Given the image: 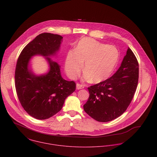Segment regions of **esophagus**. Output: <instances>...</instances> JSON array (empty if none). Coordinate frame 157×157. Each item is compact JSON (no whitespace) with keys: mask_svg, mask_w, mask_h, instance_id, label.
I'll return each instance as SVG.
<instances>
[{"mask_svg":"<svg viewBox=\"0 0 157 157\" xmlns=\"http://www.w3.org/2000/svg\"><path fill=\"white\" fill-rule=\"evenodd\" d=\"M84 87L83 85L82 84H80L79 83H77L76 84V89H83Z\"/></svg>","mask_w":157,"mask_h":157,"instance_id":"1","label":"esophagus"}]
</instances>
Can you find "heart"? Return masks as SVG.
Returning <instances> with one entry per match:
<instances>
[{
    "label": "heart",
    "mask_w": 157,
    "mask_h": 157,
    "mask_svg": "<svg viewBox=\"0 0 157 157\" xmlns=\"http://www.w3.org/2000/svg\"><path fill=\"white\" fill-rule=\"evenodd\" d=\"M119 59L117 50L97 40L84 37L77 44L75 50L68 52L65 70L71 79H75L82 68L83 79L99 83L106 79L113 72Z\"/></svg>",
    "instance_id": "b5f03b06"
}]
</instances>
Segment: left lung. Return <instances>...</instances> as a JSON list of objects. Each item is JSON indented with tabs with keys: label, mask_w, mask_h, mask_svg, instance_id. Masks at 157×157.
Segmentation results:
<instances>
[{
	"label": "left lung",
	"mask_w": 157,
	"mask_h": 157,
	"mask_svg": "<svg viewBox=\"0 0 157 157\" xmlns=\"http://www.w3.org/2000/svg\"><path fill=\"white\" fill-rule=\"evenodd\" d=\"M139 81L138 61L128 48L121 66L110 78L89 87V97L83 105L86 113L98 122L121 116L130 104Z\"/></svg>",
	"instance_id": "left-lung-1"
}]
</instances>
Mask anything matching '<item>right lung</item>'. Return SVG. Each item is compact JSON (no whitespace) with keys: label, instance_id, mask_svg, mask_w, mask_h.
<instances>
[{"label":"right lung","instance_id":"right-lung-1","mask_svg":"<svg viewBox=\"0 0 157 157\" xmlns=\"http://www.w3.org/2000/svg\"><path fill=\"white\" fill-rule=\"evenodd\" d=\"M62 39L59 35L41 33L27 44L17 60L15 72L17 94L24 110L36 119H47L58 113L66 98L76 89L75 82L64 79L60 66L50 58L58 52ZM35 55L47 58L50 66L47 74L36 76L31 70L29 61Z\"/></svg>","mask_w":157,"mask_h":157}]
</instances>
